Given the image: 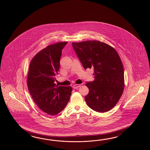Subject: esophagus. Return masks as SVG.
Instances as JSON below:
<instances>
[{
    "instance_id": "obj_1",
    "label": "esophagus",
    "mask_w": 150,
    "mask_h": 150,
    "mask_svg": "<svg viewBox=\"0 0 150 150\" xmlns=\"http://www.w3.org/2000/svg\"><path fill=\"white\" fill-rule=\"evenodd\" d=\"M80 85H78V84H76V85H74V86H73V88H74V89H76V88H79L80 87Z\"/></svg>"
}]
</instances>
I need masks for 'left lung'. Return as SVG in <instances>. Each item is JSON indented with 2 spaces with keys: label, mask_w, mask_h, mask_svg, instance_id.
<instances>
[{
  "label": "left lung",
  "mask_w": 150,
  "mask_h": 150,
  "mask_svg": "<svg viewBox=\"0 0 150 150\" xmlns=\"http://www.w3.org/2000/svg\"><path fill=\"white\" fill-rule=\"evenodd\" d=\"M72 45L83 68L94 70L95 79L85 84L89 89L85 97L87 105L96 112L110 110L118 102L125 87L123 66L117 51L98 41Z\"/></svg>",
  "instance_id": "8db88e82"
}]
</instances>
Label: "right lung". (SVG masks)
<instances>
[{
	"label": "right lung",
	"instance_id": "1",
	"mask_svg": "<svg viewBox=\"0 0 150 150\" xmlns=\"http://www.w3.org/2000/svg\"><path fill=\"white\" fill-rule=\"evenodd\" d=\"M67 42L48 45L32 59L27 76L29 91L35 103L50 115L62 112L70 100L71 86H56L62 50Z\"/></svg>",
	"mask_w": 150,
	"mask_h": 150
}]
</instances>
